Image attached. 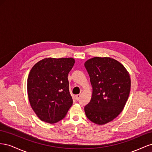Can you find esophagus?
<instances>
[{
    "instance_id": "1",
    "label": "esophagus",
    "mask_w": 152,
    "mask_h": 152,
    "mask_svg": "<svg viewBox=\"0 0 152 152\" xmlns=\"http://www.w3.org/2000/svg\"><path fill=\"white\" fill-rule=\"evenodd\" d=\"M80 96H81V95L80 94H77V95H76L75 96V98H76V99L78 101L79 100V99H80Z\"/></svg>"
}]
</instances>
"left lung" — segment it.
Listing matches in <instances>:
<instances>
[{
  "mask_svg": "<svg viewBox=\"0 0 152 152\" xmlns=\"http://www.w3.org/2000/svg\"><path fill=\"white\" fill-rule=\"evenodd\" d=\"M84 66L93 87L90 102L84 107L86 117L103 125L123 110L130 93V76L121 63L111 58L94 57Z\"/></svg>",
  "mask_w": 152,
  "mask_h": 152,
  "instance_id": "8db88e82",
  "label": "left lung"
}]
</instances>
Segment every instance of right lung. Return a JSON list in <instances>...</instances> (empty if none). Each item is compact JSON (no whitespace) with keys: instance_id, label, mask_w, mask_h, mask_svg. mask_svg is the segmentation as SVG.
Masks as SVG:
<instances>
[{"instance_id":"right-lung-1","label":"right lung","mask_w":152,"mask_h":152,"mask_svg":"<svg viewBox=\"0 0 152 152\" xmlns=\"http://www.w3.org/2000/svg\"><path fill=\"white\" fill-rule=\"evenodd\" d=\"M74 63L72 58H48L31 69L27 92L31 107L41 121L54 124L66 116L73 104L68 75Z\"/></svg>"}]
</instances>
